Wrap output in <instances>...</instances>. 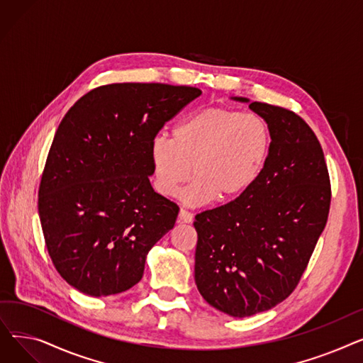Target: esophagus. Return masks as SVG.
Listing matches in <instances>:
<instances>
[{"mask_svg": "<svg viewBox=\"0 0 363 363\" xmlns=\"http://www.w3.org/2000/svg\"><path fill=\"white\" fill-rule=\"evenodd\" d=\"M193 219H194L193 213H189L188 211H184V208H181L179 215H178V222L179 223H191Z\"/></svg>", "mask_w": 363, "mask_h": 363, "instance_id": "34e87169", "label": "esophagus"}]
</instances>
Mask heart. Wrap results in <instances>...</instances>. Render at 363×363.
<instances>
[{"mask_svg": "<svg viewBox=\"0 0 363 363\" xmlns=\"http://www.w3.org/2000/svg\"><path fill=\"white\" fill-rule=\"evenodd\" d=\"M271 151V130L253 113L228 107H206L179 121L172 140L151 141L156 188L172 197L189 178L194 181L182 199L188 206H203L241 196L259 178Z\"/></svg>", "mask_w": 363, "mask_h": 363, "instance_id": "obj_1", "label": "heart"}]
</instances>
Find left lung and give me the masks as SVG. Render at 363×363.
<instances>
[{
    "instance_id": "left-lung-1",
    "label": "left lung",
    "mask_w": 363,
    "mask_h": 363,
    "mask_svg": "<svg viewBox=\"0 0 363 363\" xmlns=\"http://www.w3.org/2000/svg\"><path fill=\"white\" fill-rule=\"evenodd\" d=\"M268 123L271 151L240 197L196 216L194 278L215 309L245 318L287 298L327 225L331 185L322 147L294 111L231 97Z\"/></svg>"
}]
</instances>
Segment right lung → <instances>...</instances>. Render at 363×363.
<instances>
[{"label": "right lung", "instance_id": "add662e5", "mask_svg": "<svg viewBox=\"0 0 363 363\" xmlns=\"http://www.w3.org/2000/svg\"><path fill=\"white\" fill-rule=\"evenodd\" d=\"M200 94L193 86L111 84L66 113L48 152L38 212L55 269L76 290L103 297L141 281L148 252L179 212L150 184L151 141Z\"/></svg>", "mask_w": 363, "mask_h": 363}]
</instances>
